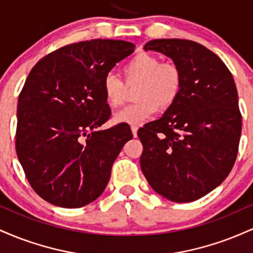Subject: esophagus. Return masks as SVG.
<instances>
[{"label": "esophagus", "mask_w": 253, "mask_h": 253, "mask_svg": "<svg viewBox=\"0 0 253 253\" xmlns=\"http://www.w3.org/2000/svg\"><path fill=\"white\" fill-rule=\"evenodd\" d=\"M130 128H132V133H133V136H136V133H138V126H132L130 127Z\"/></svg>", "instance_id": "esophagus-1"}]
</instances>
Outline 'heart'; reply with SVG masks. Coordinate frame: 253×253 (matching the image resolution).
I'll return each mask as SVG.
<instances>
[{
    "instance_id": "obj_1",
    "label": "heart",
    "mask_w": 253,
    "mask_h": 253,
    "mask_svg": "<svg viewBox=\"0 0 253 253\" xmlns=\"http://www.w3.org/2000/svg\"><path fill=\"white\" fill-rule=\"evenodd\" d=\"M124 81L107 74L102 81L104 100L110 108H120L126 102L128 89H135V104L115 115V123L140 125L159 110L170 108L181 94L182 71L175 63L161 62L151 53H138L123 68Z\"/></svg>"
}]
</instances>
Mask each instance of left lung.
Segmentation results:
<instances>
[{"label": "left lung", "mask_w": 253, "mask_h": 253, "mask_svg": "<svg viewBox=\"0 0 253 253\" xmlns=\"http://www.w3.org/2000/svg\"><path fill=\"white\" fill-rule=\"evenodd\" d=\"M145 50L162 52L181 69L176 102L138 130L140 167L152 189L173 202H191L223 182L233 168L242 114L233 76L201 43L156 39Z\"/></svg>", "instance_id": "8db88e82"}]
</instances>
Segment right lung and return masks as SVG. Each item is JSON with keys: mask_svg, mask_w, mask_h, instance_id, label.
I'll list each match as a JSON object with an SVG mask.
<instances>
[{"mask_svg": "<svg viewBox=\"0 0 253 253\" xmlns=\"http://www.w3.org/2000/svg\"><path fill=\"white\" fill-rule=\"evenodd\" d=\"M124 40L65 45L33 66L17 101L16 155L33 190L63 208L95 201L112 165L133 138L126 125L98 130L110 118L102 81L134 52Z\"/></svg>", "mask_w": 253, "mask_h": 253, "instance_id": "right-lung-1", "label": "right lung"}]
</instances>
